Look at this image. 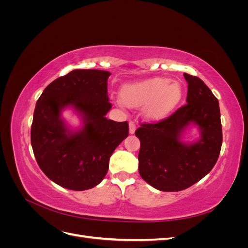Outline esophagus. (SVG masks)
Here are the masks:
<instances>
[{
    "label": "esophagus",
    "mask_w": 248,
    "mask_h": 248,
    "mask_svg": "<svg viewBox=\"0 0 248 248\" xmlns=\"http://www.w3.org/2000/svg\"><path fill=\"white\" fill-rule=\"evenodd\" d=\"M136 129H137L136 123L130 121V122H129V133H130V134H133L134 132H136Z\"/></svg>",
    "instance_id": "1"
}]
</instances>
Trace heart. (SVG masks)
Segmentation results:
<instances>
[{"instance_id": "heart-1", "label": "heart", "mask_w": 248, "mask_h": 248, "mask_svg": "<svg viewBox=\"0 0 248 248\" xmlns=\"http://www.w3.org/2000/svg\"><path fill=\"white\" fill-rule=\"evenodd\" d=\"M182 93L180 82L167 78H153L125 85L119 104L132 108L145 106V117L159 121L175 109L181 101Z\"/></svg>"}]
</instances>
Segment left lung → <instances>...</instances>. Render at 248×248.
I'll return each mask as SVG.
<instances>
[{"label": "left lung", "mask_w": 248, "mask_h": 248, "mask_svg": "<svg viewBox=\"0 0 248 248\" xmlns=\"http://www.w3.org/2000/svg\"><path fill=\"white\" fill-rule=\"evenodd\" d=\"M188 84L187 104L155 124H141L139 171L145 181L161 191H180L199 182L213 169L222 144L219 103L201 78L184 73ZM190 124L200 139L184 143L182 134Z\"/></svg>", "instance_id": "left-lung-1"}]
</instances>
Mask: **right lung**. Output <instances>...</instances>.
<instances>
[{
    "mask_svg": "<svg viewBox=\"0 0 248 248\" xmlns=\"http://www.w3.org/2000/svg\"><path fill=\"white\" fill-rule=\"evenodd\" d=\"M108 71L76 69L55 79L37 100L31 144L37 163L52 182L71 190L98 185L108 170L109 157L128 137V123L106 117ZM67 107L76 110L82 127L72 131L62 118Z\"/></svg>",
    "mask_w": 248,
    "mask_h": 248,
    "instance_id": "obj_1",
    "label": "right lung"
}]
</instances>
